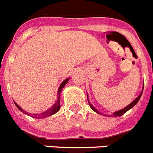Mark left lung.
<instances>
[{
    "mask_svg": "<svg viewBox=\"0 0 153 153\" xmlns=\"http://www.w3.org/2000/svg\"><path fill=\"white\" fill-rule=\"evenodd\" d=\"M143 88H144V84H143V90H142V91H141V93H140V95L138 96V97H136V99H135L134 100L132 101V102H131V103H129V105H128V106H126V107H125V108H123V109H120V110H118V111L114 112V113H113V114L108 115L107 117H121V116H122V115H123L124 113H126V112L128 111V110H129V109H132V108L133 107V106H134L135 105H136V104L138 102H139V100H140V98H141L142 93H143ZM87 100H88V102H89V105H90V108H91V109H93V111L96 112V113H98V114L102 115V113H100V112H99L98 110H97V109H96V108L94 107V106H93L91 103H90V101H89V99H88V94H87ZM103 116H105V114H103Z\"/></svg>",
    "mask_w": 153,
    "mask_h": 153,
    "instance_id": "1",
    "label": "left lung"
}]
</instances>
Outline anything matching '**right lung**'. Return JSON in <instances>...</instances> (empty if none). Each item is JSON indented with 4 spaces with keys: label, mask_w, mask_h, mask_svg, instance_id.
<instances>
[{
    "label": "right lung",
    "mask_w": 153,
    "mask_h": 153,
    "mask_svg": "<svg viewBox=\"0 0 153 153\" xmlns=\"http://www.w3.org/2000/svg\"><path fill=\"white\" fill-rule=\"evenodd\" d=\"M69 80H70V77L67 78V79H64V80L62 82L61 84H60V86H59V88H58L57 99H56V101L55 102V103L53 104V105L51 108H50L49 109H47V110L43 112V113H33V114H32V113H27V111H25V110H24V109H23L21 106H19L18 104H17L15 101H13V102H14L15 106H17V108L19 109V110H20V111H21L23 113H24V114L28 115V116H30V117H33V118L44 119V118H47V117H51V116L55 114V113H56L58 111H59V110H60V93H61L62 90H63V88L65 86V85L68 83Z\"/></svg>",
    "instance_id": "1"
}]
</instances>
